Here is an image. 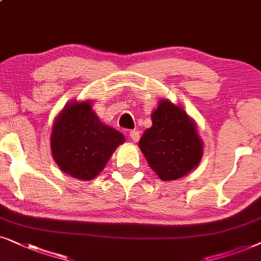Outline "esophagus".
<instances>
[{
  "label": "esophagus",
  "instance_id": "1",
  "mask_svg": "<svg viewBox=\"0 0 261 261\" xmlns=\"http://www.w3.org/2000/svg\"><path fill=\"white\" fill-rule=\"evenodd\" d=\"M128 136H130L131 141H133V142H137L138 140H140V131H138V130L130 131V134H128Z\"/></svg>",
  "mask_w": 261,
  "mask_h": 261
}]
</instances>
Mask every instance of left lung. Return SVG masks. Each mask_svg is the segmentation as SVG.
Wrapping results in <instances>:
<instances>
[{"mask_svg": "<svg viewBox=\"0 0 261 261\" xmlns=\"http://www.w3.org/2000/svg\"><path fill=\"white\" fill-rule=\"evenodd\" d=\"M151 121L138 143L149 167L163 181L189 174L199 165L204 152L196 121L168 99L160 100Z\"/></svg>", "mask_w": 261, "mask_h": 261, "instance_id": "obj_1", "label": "left lung"}]
</instances>
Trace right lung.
I'll return each instance as SVG.
<instances>
[{"label": "right lung", "mask_w": 261, "mask_h": 261, "mask_svg": "<svg viewBox=\"0 0 261 261\" xmlns=\"http://www.w3.org/2000/svg\"><path fill=\"white\" fill-rule=\"evenodd\" d=\"M50 141L52 158L62 172L75 179L92 180L125 137L99 119L92 100H74L56 117Z\"/></svg>", "instance_id": "right-lung-1"}]
</instances>
